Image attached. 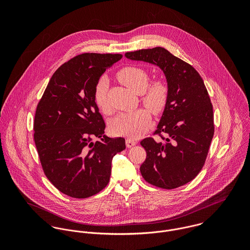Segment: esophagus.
Here are the masks:
<instances>
[{
	"mask_svg": "<svg viewBox=\"0 0 250 250\" xmlns=\"http://www.w3.org/2000/svg\"><path fill=\"white\" fill-rule=\"evenodd\" d=\"M136 144H137V142L134 141V140H131V139H127V140H126V146H127L128 148L133 147V146H135Z\"/></svg>",
	"mask_w": 250,
	"mask_h": 250,
	"instance_id": "1",
	"label": "esophagus"
}]
</instances>
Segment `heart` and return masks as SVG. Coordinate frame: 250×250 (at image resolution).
<instances>
[{"label":"heart","mask_w":250,"mask_h":250,"mask_svg":"<svg viewBox=\"0 0 250 250\" xmlns=\"http://www.w3.org/2000/svg\"><path fill=\"white\" fill-rule=\"evenodd\" d=\"M118 80L138 94H142V101L145 107L154 114L161 113L167 106L169 88L163 79H156L148 83V74L138 66H128L117 73ZM108 80L103 77L95 87L94 99L98 107L105 113L109 112L107 91ZM151 116L147 109L139 108L134 111L117 115L110 124L112 134L116 136L138 139L148 130Z\"/></svg>","instance_id":"1"}]
</instances>
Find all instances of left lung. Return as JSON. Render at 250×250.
Here are the masks:
<instances>
[{"label": "left lung", "instance_id": "8db88e82", "mask_svg": "<svg viewBox=\"0 0 250 250\" xmlns=\"http://www.w3.org/2000/svg\"><path fill=\"white\" fill-rule=\"evenodd\" d=\"M125 57L158 66L169 88L155 132L167 138L141 142L146 151L141 173L146 182L162 188L181 187L200 172L214 137L213 106L204 82L190 64L162 47L128 52Z\"/></svg>", "mask_w": 250, "mask_h": 250}]
</instances>
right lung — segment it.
<instances>
[{"instance_id":"obj_1","label":"right lung","mask_w":250,"mask_h":250,"mask_svg":"<svg viewBox=\"0 0 250 250\" xmlns=\"http://www.w3.org/2000/svg\"><path fill=\"white\" fill-rule=\"evenodd\" d=\"M119 54L85 53L52 76L36 107L35 143L43 171L62 193L86 198L108 183L111 160L126 148L123 138L106 137V124L94 99L102 74ZM101 141L93 142V139Z\"/></svg>"}]
</instances>
